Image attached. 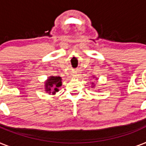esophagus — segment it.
<instances>
[{
  "mask_svg": "<svg viewBox=\"0 0 146 146\" xmlns=\"http://www.w3.org/2000/svg\"><path fill=\"white\" fill-rule=\"evenodd\" d=\"M78 76H79V74H78V73H74V75H73V77H77Z\"/></svg>",
  "mask_w": 146,
  "mask_h": 146,
  "instance_id": "34e87169",
  "label": "esophagus"
}]
</instances>
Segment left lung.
I'll list each match as a JSON object with an SVG mask.
<instances>
[{"label": "left lung", "instance_id": "8db88e82", "mask_svg": "<svg viewBox=\"0 0 146 146\" xmlns=\"http://www.w3.org/2000/svg\"><path fill=\"white\" fill-rule=\"evenodd\" d=\"M94 78H95V77H94ZM92 87H93V88H94V87H95V84H94V83H92Z\"/></svg>", "mask_w": 146, "mask_h": 146}]
</instances>
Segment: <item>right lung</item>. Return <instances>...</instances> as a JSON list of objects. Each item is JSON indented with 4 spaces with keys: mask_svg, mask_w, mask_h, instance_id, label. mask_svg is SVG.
Returning a JSON list of instances; mask_svg holds the SVG:
<instances>
[{
    "mask_svg": "<svg viewBox=\"0 0 146 146\" xmlns=\"http://www.w3.org/2000/svg\"><path fill=\"white\" fill-rule=\"evenodd\" d=\"M62 82L60 76H49L44 82L45 92L48 94L55 95V93L59 91L58 88L62 86Z\"/></svg>",
    "mask_w": 146,
    "mask_h": 146,
    "instance_id": "add662e5",
    "label": "right lung"
}]
</instances>
